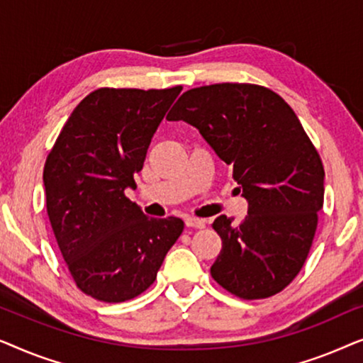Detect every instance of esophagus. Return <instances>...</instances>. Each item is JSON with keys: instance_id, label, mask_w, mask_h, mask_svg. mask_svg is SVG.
I'll list each match as a JSON object with an SVG mask.
<instances>
[{"instance_id": "1", "label": "esophagus", "mask_w": 363, "mask_h": 363, "mask_svg": "<svg viewBox=\"0 0 363 363\" xmlns=\"http://www.w3.org/2000/svg\"><path fill=\"white\" fill-rule=\"evenodd\" d=\"M185 225L188 228H198V230H201V228H205V220H200V218H195V216H186Z\"/></svg>"}]
</instances>
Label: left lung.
<instances>
[{"label":"left lung","mask_w":363,"mask_h":363,"mask_svg":"<svg viewBox=\"0 0 363 363\" xmlns=\"http://www.w3.org/2000/svg\"><path fill=\"white\" fill-rule=\"evenodd\" d=\"M196 127L247 200L240 225L213 221L221 251L211 277L241 299H266L299 274L324 205V167L284 99L256 84L190 89L167 116Z\"/></svg>","instance_id":"left-lung-1"}]
</instances>
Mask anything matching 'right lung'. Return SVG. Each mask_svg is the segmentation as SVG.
Here are the masks:
<instances>
[{
	"label": "right lung",
	"instance_id": "obj_1",
	"mask_svg": "<svg viewBox=\"0 0 363 363\" xmlns=\"http://www.w3.org/2000/svg\"><path fill=\"white\" fill-rule=\"evenodd\" d=\"M180 92L97 89L74 108L46 158L54 236L76 286L94 299L123 302L147 291L182 235L180 218H148L125 196Z\"/></svg>",
	"mask_w": 363,
	"mask_h": 363
}]
</instances>
